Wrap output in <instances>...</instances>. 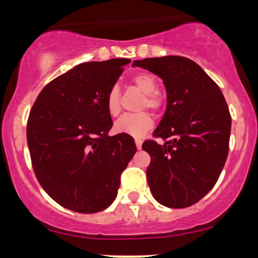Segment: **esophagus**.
Masks as SVG:
<instances>
[{
  "label": "esophagus",
  "instance_id": "obj_1",
  "mask_svg": "<svg viewBox=\"0 0 258 258\" xmlns=\"http://www.w3.org/2000/svg\"><path fill=\"white\" fill-rule=\"evenodd\" d=\"M135 142H136V147H137V149L141 150L142 149V143H143V141H142L141 138H136Z\"/></svg>",
  "mask_w": 258,
  "mask_h": 258
}]
</instances>
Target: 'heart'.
I'll list each match as a JSON object with an SVG mask.
<instances>
[{
	"label": "heart",
	"instance_id": "b5f03b06",
	"mask_svg": "<svg viewBox=\"0 0 258 258\" xmlns=\"http://www.w3.org/2000/svg\"><path fill=\"white\" fill-rule=\"evenodd\" d=\"M132 84L137 90L143 92V98L139 102V109H150L154 112L162 110L165 100L162 94L156 90L158 81L155 76L149 73H138L132 78ZM106 110L111 116L119 115L121 110V92L117 86H112L106 93ZM115 131L117 133L141 137L153 127V119L149 112L139 111L125 114L115 122Z\"/></svg>",
	"mask_w": 258,
	"mask_h": 258
}]
</instances>
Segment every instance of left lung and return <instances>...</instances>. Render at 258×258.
I'll list each match as a JSON object with an SVG mask.
<instances>
[{"label": "left lung", "mask_w": 258, "mask_h": 258, "mask_svg": "<svg viewBox=\"0 0 258 258\" xmlns=\"http://www.w3.org/2000/svg\"><path fill=\"white\" fill-rule=\"evenodd\" d=\"M133 67L162 79L167 108L143 150L150 155L148 184L171 209L197 204L214 188L229 150L232 117L217 84L195 61L167 55L135 60Z\"/></svg>", "instance_id": "left-lung-1"}]
</instances>
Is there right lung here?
<instances>
[{"instance_id":"obj_1","label":"right lung","mask_w":258,"mask_h":258,"mask_svg":"<svg viewBox=\"0 0 258 258\" xmlns=\"http://www.w3.org/2000/svg\"><path fill=\"white\" fill-rule=\"evenodd\" d=\"M130 59L88 61L52 80L32 105L26 139L35 176L65 209L96 214L111 205L137 152L130 135L109 136L106 93Z\"/></svg>"}]
</instances>
